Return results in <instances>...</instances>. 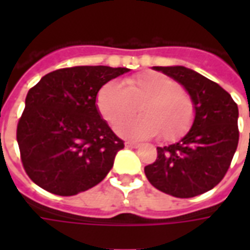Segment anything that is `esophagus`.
<instances>
[{"mask_svg": "<svg viewBox=\"0 0 250 250\" xmlns=\"http://www.w3.org/2000/svg\"><path fill=\"white\" fill-rule=\"evenodd\" d=\"M125 147H128V148H138L139 145H138V143H134V142H125Z\"/></svg>", "mask_w": 250, "mask_h": 250, "instance_id": "esophagus-1", "label": "esophagus"}]
</instances>
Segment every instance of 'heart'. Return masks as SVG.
<instances>
[{"label":"heart","mask_w":250,"mask_h":250,"mask_svg":"<svg viewBox=\"0 0 250 250\" xmlns=\"http://www.w3.org/2000/svg\"><path fill=\"white\" fill-rule=\"evenodd\" d=\"M141 108V117L124 120ZM99 112L112 127L122 121L118 134L130 141H142L162 134L165 141H175L191 127L195 115L191 98L171 77L154 71L127 77L122 85L108 82L96 96Z\"/></svg>","instance_id":"obj_1"}]
</instances>
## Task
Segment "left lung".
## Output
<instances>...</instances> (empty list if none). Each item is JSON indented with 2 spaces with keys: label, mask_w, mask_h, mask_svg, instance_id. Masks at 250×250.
<instances>
[{
  "label": "left lung",
  "mask_w": 250,
  "mask_h": 250,
  "mask_svg": "<svg viewBox=\"0 0 250 250\" xmlns=\"http://www.w3.org/2000/svg\"><path fill=\"white\" fill-rule=\"evenodd\" d=\"M188 91L194 103L191 128L178 142L157 147L145 167L150 184L177 198H191L220 184L238 145V107L217 83L182 65L152 66Z\"/></svg>",
  "instance_id": "8db88e82"
}]
</instances>
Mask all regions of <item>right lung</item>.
<instances>
[{
    "instance_id": "add662e5",
    "label": "right lung",
    "mask_w": 250,
    "mask_h": 250,
    "mask_svg": "<svg viewBox=\"0 0 250 250\" xmlns=\"http://www.w3.org/2000/svg\"><path fill=\"white\" fill-rule=\"evenodd\" d=\"M128 68L83 65L48 73L25 99L17 125L21 161L29 178L56 195L100 184L125 147L96 105L100 88Z\"/></svg>"
}]
</instances>
